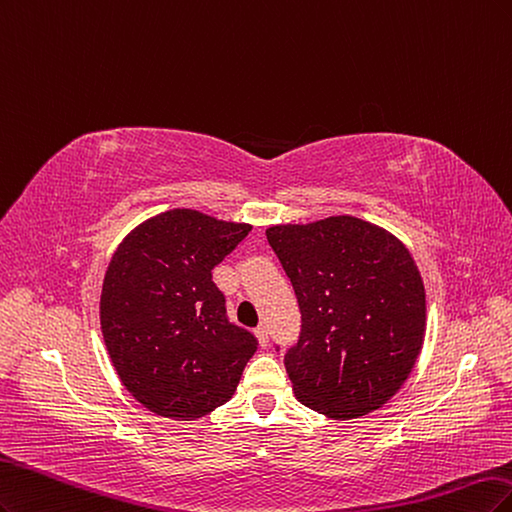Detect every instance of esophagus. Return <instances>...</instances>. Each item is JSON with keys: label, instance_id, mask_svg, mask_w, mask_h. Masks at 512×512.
I'll use <instances>...</instances> for the list:
<instances>
[{"label": "esophagus", "instance_id": "esophagus-1", "mask_svg": "<svg viewBox=\"0 0 512 512\" xmlns=\"http://www.w3.org/2000/svg\"><path fill=\"white\" fill-rule=\"evenodd\" d=\"M255 336H257V340H259L261 346H268L270 336H268V327H266V325H259V327L255 329Z\"/></svg>", "mask_w": 512, "mask_h": 512}]
</instances>
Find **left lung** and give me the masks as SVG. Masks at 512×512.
<instances>
[{
	"label": "left lung",
	"instance_id": "left-lung-1",
	"mask_svg": "<svg viewBox=\"0 0 512 512\" xmlns=\"http://www.w3.org/2000/svg\"><path fill=\"white\" fill-rule=\"evenodd\" d=\"M266 236L302 312L298 342L285 353L295 398L340 421L381 408L404 385L425 336L415 259L355 217L274 225Z\"/></svg>",
	"mask_w": 512,
	"mask_h": 512
}]
</instances>
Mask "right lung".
I'll return each mask as SVG.
<instances>
[{
  "instance_id": "right-lung-1",
  "label": "right lung",
  "mask_w": 512,
  "mask_h": 512,
  "mask_svg": "<svg viewBox=\"0 0 512 512\" xmlns=\"http://www.w3.org/2000/svg\"><path fill=\"white\" fill-rule=\"evenodd\" d=\"M249 232L176 208L136 227L112 255L100 302L106 349L125 389L161 417L191 421L225 404L257 351L212 280Z\"/></svg>"
}]
</instances>
